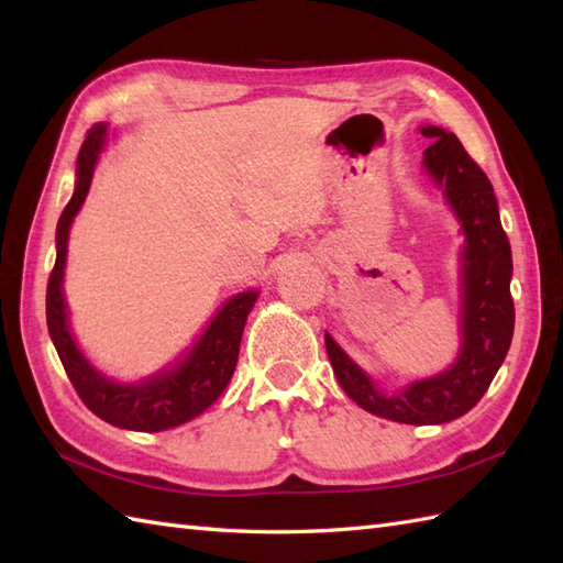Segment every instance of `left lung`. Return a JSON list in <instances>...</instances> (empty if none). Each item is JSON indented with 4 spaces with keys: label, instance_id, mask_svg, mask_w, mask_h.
Segmentation results:
<instances>
[{
    "label": "left lung",
    "instance_id": "8db88e82",
    "mask_svg": "<svg viewBox=\"0 0 563 563\" xmlns=\"http://www.w3.org/2000/svg\"><path fill=\"white\" fill-rule=\"evenodd\" d=\"M421 135L435 140L423 152V172L440 190L464 236L460 249L457 355L440 373L406 382L399 389H385L329 331L324 341L333 375L361 409L397 423L438 426L454 421L479 404L506 361L516 309L510 297V242L500 227L492 181L450 130L421 125Z\"/></svg>",
    "mask_w": 563,
    "mask_h": 563
}]
</instances>
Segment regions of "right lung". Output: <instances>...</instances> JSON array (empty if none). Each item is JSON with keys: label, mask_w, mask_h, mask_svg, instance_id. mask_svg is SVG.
Masks as SVG:
<instances>
[{"label": "right lung", "mask_w": 563, "mask_h": 563, "mask_svg": "<svg viewBox=\"0 0 563 563\" xmlns=\"http://www.w3.org/2000/svg\"><path fill=\"white\" fill-rule=\"evenodd\" d=\"M111 142V125L97 123L77 157L75 194L57 220L55 230V268L47 283L45 314L47 331L65 373L75 385L81 401L101 421L115 428L137 430V433H159L194 421L220 399L234 375L239 343L246 327L249 312L258 300V290H244L224 300L198 336L176 361L166 363L157 373L140 379H115L93 365L71 333L69 309L65 300V266L69 230L84 200L89 196L93 169Z\"/></svg>", "instance_id": "1"}]
</instances>
